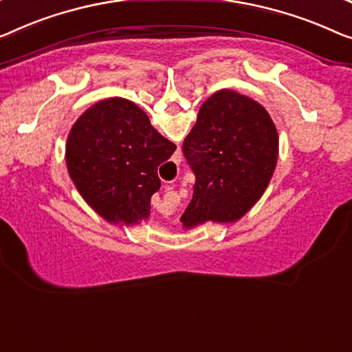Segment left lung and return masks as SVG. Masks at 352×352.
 Wrapping results in <instances>:
<instances>
[{
	"instance_id": "obj_1",
	"label": "left lung",
	"mask_w": 352,
	"mask_h": 352,
	"mask_svg": "<svg viewBox=\"0 0 352 352\" xmlns=\"http://www.w3.org/2000/svg\"><path fill=\"white\" fill-rule=\"evenodd\" d=\"M196 175L192 199L180 221L235 223L262 197L278 160V131L258 101L232 90L213 93L183 142Z\"/></svg>"
}]
</instances>
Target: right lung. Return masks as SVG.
<instances>
[{"label": "right lung", "instance_id": "1", "mask_svg": "<svg viewBox=\"0 0 352 352\" xmlns=\"http://www.w3.org/2000/svg\"><path fill=\"white\" fill-rule=\"evenodd\" d=\"M175 148L133 101L109 98L72 124L66 166L83 201L99 217L134 226L150 217L151 196L161 186L158 167Z\"/></svg>", "mask_w": 352, "mask_h": 352}]
</instances>
